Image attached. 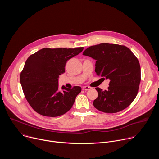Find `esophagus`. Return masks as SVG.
<instances>
[{
  "label": "esophagus",
  "mask_w": 159,
  "mask_h": 159,
  "mask_svg": "<svg viewBox=\"0 0 159 159\" xmlns=\"http://www.w3.org/2000/svg\"><path fill=\"white\" fill-rule=\"evenodd\" d=\"M82 89H83V90H88L91 89L92 87L89 86V85H85V86H84V87H82Z\"/></svg>",
  "instance_id": "esophagus-1"
}]
</instances>
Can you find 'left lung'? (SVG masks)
I'll use <instances>...</instances> for the list:
<instances>
[{"label":"left lung","instance_id":"8db88e82","mask_svg":"<svg viewBox=\"0 0 159 159\" xmlns=\"http://www.w3.org/2000/svg\"><path fill=\"white\" fill-rule=\"evenodd\" d=\"M82 55L96 60L97 75L110 80L107 90L96 88L98 96L94 106L106 113L129 106L138 94L141 80L140 63L133 52L123 45L104 43L87 48Z\"/></svg>","mask_w":159,"mask_h":159}]
</instances>
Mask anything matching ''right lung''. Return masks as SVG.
Listing matches in <instances>:
<instances>
[{
    "label": "right lung",
    "instance_id": "1",
    "mask_svg": "<svg viewBox=\"0 0 159 159\" xmlns=\"http://www.w3.org/2000/svg\"><path fill=\"white\" fill-rule=\"evenodd\" d=\"M75 48H43L30 55L20 74L25 96L38 114L48 117L64 115L72 107L81 87L58 88V77L66 61L82 52Z\"/></svg>",
    "mask_w": 159,
    "mask_h": 159
}]
</instances>
